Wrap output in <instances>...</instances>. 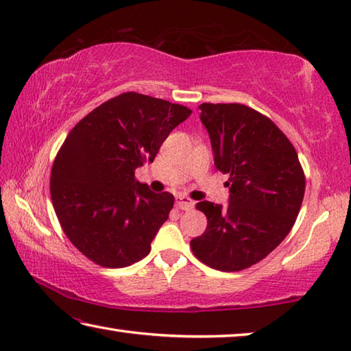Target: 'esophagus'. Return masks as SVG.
Masks as SVG:
<instances>
[{"mask_svg": "<svg viewBox=\"0 0 351 351\" xmlns=\"http://www.w3.org/2000/svg\"><path fill=\"white\" fill-rule=\"evenodd\" d=\"M176 206H178V209H181V210H190V209H193L195 203L189 197H186V195H180V197H176Z\"/></svg>", "mask_w": 351, "mask_h": 351, "instance_id": "1", "label": "esophagus"}]
</instances>
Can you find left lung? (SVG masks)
<instances>
[{"instance_id": "obj_1", "label": "left lung", "mask_w": 351, "mask_h": 351, "mask_svg": "<svg viewBox=\"0 0 351 351\" xmlns=\"http://www.w3.org/2000/svg\"><path fill=\"white\" fill-rule=\"evenodd\" d=\"M217 170L228 173L229 206L201 201L204 234L190 241L209 268L235 272L258 263L289 234L305 195L294 145L268 116L241 104H201Z\"/></svg>"}]
</instances>
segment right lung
Returning a JSON list of instances; mask_svg holds the SVG:
<instances>
[{
    "instance_id": "right-lung-1",
    "label": "right lung",
    "mask_w": 351,
    "mask_h": 351,
    "mask_svg": "<svg viewBox=\"0 0 351 351\" xmlns=\"http://www.w3.org/2000/svg\"><path fill=\"white\" fill-rule=\"evenodd\" d=\"M192 114L134 91L119 94L71 130L51 170V199L63 232L104 268L145 257L175 197L153 193L134 170L154 156L171 130Z\"/></svg>"
}]
</instances>
